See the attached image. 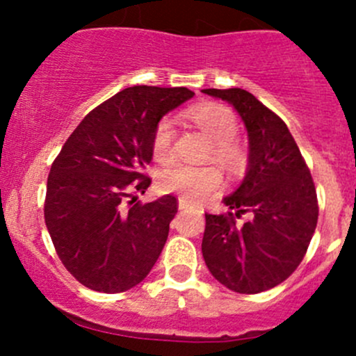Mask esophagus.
<instances>
[{"mask_svg": "<svg viewBox=\"0 0 356 356\" xmlns=\"http://www.w3.org/2000/svg\"><path fill=\"white\" fill-rule=\"evenodd\" d=\"M188 208H195V207H193V203H189L188 200L179 198V210H188Z\"/></svg>", "mask_w": 356, "mask_h": 356, "instance_id": "1", "label": "esophagus"}]
</instances>
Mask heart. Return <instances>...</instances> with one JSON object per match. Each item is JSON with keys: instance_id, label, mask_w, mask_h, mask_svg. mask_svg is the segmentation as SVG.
Listing matches in <instances>:
<instances>
[{"instance_id": "obj_1", "label": "heart", "mask_w": 356, "mask_h": 356, "mask_svg": "<svg viewBox=\"0 0 356 356\" xmlns=\"http://www.w3.org/2000/svg\"><path fill=\"white\" fill-rule=\"evenodd\" d=\"M189 118L213 141L211 155L227 167H238L243 149L234 141L238 117L229 106L218 103H201L189 110ZM153 155L158 161H167L174 155V125L168 118L158 122L153 134ZM163 191L175 193L188 201H200L217 191L222 184V172L215 165L193 167L188 163H172L158 175Z\"/></svg>"}]
</instances>
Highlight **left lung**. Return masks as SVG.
Instances as JSON below:
<instances>
[{"instance_id": "1", "label": "left lung", "mask_w": 356, "mask_h": 356, "mask_svg": "<svg viewBox=\"0 0 356 356\" xmlns=\"http://www.w3.org/2000/svg\"><path fill=\"white\" fill-rule=\"evenodd\" d=\"M231 103L250 139L248 170L225 196V215L204 213V264L225 288L257 294L281 284L303 260L318 218L317 191L281 117L245 89H203ZM247 215L243 225L236 218Z\"/></svg>"}]
</instances>
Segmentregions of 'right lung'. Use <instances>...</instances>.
I'll use <instances>...</instances> for the list:
<instances>
[{
	"mask_svg": "<svg viewBox=\"0 0 356 356\" xmlns=\"http://www.w3.org/2000/svg\"><path fill=\"white\" fill-rule=\"evenodd\" d=\"M193 96L188 88L124 89L82 118L53 161L46 227L62 264L86 288H134L160 257L177 200H136L152 184L145 168L158 122Z\"/></svg>",
	"mask_w": 356,
	"mask_h": 356,
	"instance_id": "right-lung-1",
	"label": "right lung"
}]
</instances>
